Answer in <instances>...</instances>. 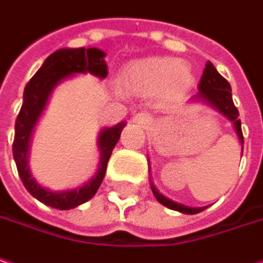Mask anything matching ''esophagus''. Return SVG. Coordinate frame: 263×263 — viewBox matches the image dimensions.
Wrapping results in <instances>:
<instances>
[{
  "instance_id": "1",
  "label": "esophagus",
  "mask_w": 263,
  "mask_h": 263,
  "mask_svg": "<svg viewBox=\"0 0 263 263\" xmlns=\"http://www.w3.org/2000/svg\"><path fill=\"white\" fill-rule=\"evenodd\" d=\"M132 120H134V123H135V125H138V126H141V128H146L147 125H150V123H152V116H150L148 113L141 111V113H137Z\"/></svg>"
}]
</instances>
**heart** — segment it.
<instances>
[{
  "mask_svg": "<svg viewBox=\"0 0 263 263\" xmlns=\"http://www.w3.org/2000/svg\"><path fill=\"white\" fill-rule=\"evenodd\" d=\"M192 82V71L186 64L163 56L137 59L122 72V85L143 95L162 90L163 95L176 98L183 95Z\"/></svg>",
  "mask_w": 263,
  "mask_h": 263,
  "instance_id": "obj_1",
  "label": "heart"
}]
</instances>
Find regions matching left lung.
<instances>
[{
	"label": "left lung",
	"instance_id": "8db88e82",
	"mask_svg": "<svg viewBox=\"0 0 263 263\" xmlns=\"http://www.w3.org/2000/svg\"><path fill=\"white\" fill-rule=\"evenodd\" d=\"M199 93H198V98H202L205 100L209 104H211L213 107H216L222 115L228 117L229 120H232L237 134H238L239 140H241V144H244V137H242V131H241V122H239V113L237 110V107L234 105V101H232V93H231V85L228 83V80L222 77L217 70L214 68V65L209 62L205 65V70L204 74L201 77V82H199ZM152 191L153 195L156 196V199L165 205L168 209L176 210V211H181L184 214H196V213H201L202 210H205V207H201V209H192V207H186V205H181L177 204L168 198H165L163 195L156 191V187L152 184Z\"/></svg>",
	"mask_w": 263,
	"mask_h": 263
}]
</instances>
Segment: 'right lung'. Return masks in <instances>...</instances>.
I'll list each match as a JSON object with an SVG mask.
<instances>
[{"label":"right lung","instance_id":"add662e5","mask_svg":"<svg viewBox=\"0 0 263 263\" xmlns=\"http://www.w3.org/2000/svg\"><path fill=\"white\" fill-rule=\"evenodd\" d=\"M105 53L100 49H61L52 53L41 65L34 77L28 82L24 92V104L16 119L14 125V140H13V158L17 166V173L26 187V191L40 202L58 210H70L89 201L102 183V178L107 171V163L111 156V152L120 138V132L125 123L116 125L115 128L104 129L100 135L101 165L97 177L90 180L80 189L67 192H50L31 177L26 155L29 146V137L34 129V125L41 115L49 93L52 92L58 82L64 77H68L76 72H92L101 79L107 77V64L104 61Z\"/></svg>","mask_w":263,"mask_h":263}]
</instances>
